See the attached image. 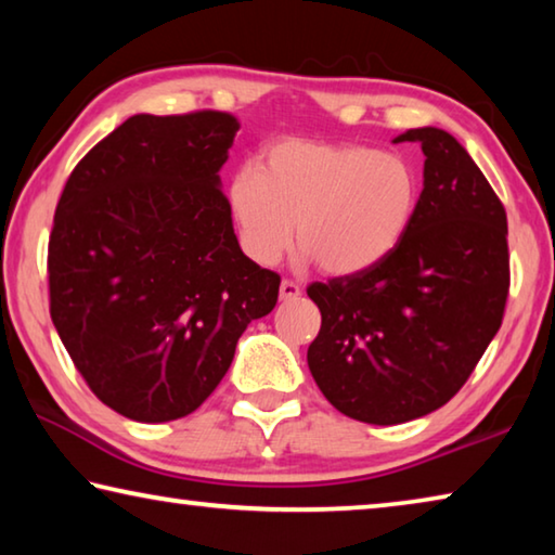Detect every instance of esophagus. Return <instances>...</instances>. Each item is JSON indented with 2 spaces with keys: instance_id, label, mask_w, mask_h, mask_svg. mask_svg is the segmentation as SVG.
Instances as JSON below:
<instances>
[{
  "instance_id": "esophagus-1",
  "label": "esophagus",
  "mask_w": 555,
  "mask_h": 555,
  "mask_svg": "<svg viewBox=\"0 0 555 555\" xmlns=\"http://www.w3.org/2000/svg\"><path fill=\"white\" fill-rule=\"evenodd\" d=\"M298 296H300V286L298 284H294V281H288V279L281 281V286H279V298L281 300H294Z\"/></svg>"
}]
</instances>
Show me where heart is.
<instances>
[{
    "label": "heart",
    "instance_id": "b5f03b06",
    "mask_svg": "<svg viewBox=\"0 0 555 555\" xmlns=\"http://www.w3.org/2000/svg\"><path fill=\"white\" fill-rule=\"evenodd\" d=\"M418 181L397 154L288 139L261 171L230 178L228 208L244 255L271 267L296 244L325 274L352 276L391 255L413 220Z\"/></svg>",
    "mask_w": 555,
    "mask_h": 555
}]
</instances>
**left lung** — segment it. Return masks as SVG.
I'll return each mask as SVG.
<instances>
[{
	"instance_id": "8db88e82",
	"label": "left lung",
	"mask_w": 555,
	"mask_h": 555,
	"mask_svg": "<svg viewBox=\"0 0 555 555\" xmlns=\"http://www.w3.org/2000/svg\"><path fill=\"white\" fill-rule=\"evenodd\" d=\"M418 142L424 191L397 249L360 274L311 284L321 333L308 367L354 421L406 424L448 403L502 325L509 294L506 212L473 156L438 127Z\"/></svg>"
}]
</instances>
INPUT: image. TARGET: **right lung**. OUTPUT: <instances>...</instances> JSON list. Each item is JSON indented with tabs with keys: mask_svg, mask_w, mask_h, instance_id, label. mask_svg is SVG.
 <instances>
[{
	"mask_svg": "<svg viewBox=\"0 0 555 555\" xmlns=\"http://www.w3.org/2000/svg\"><path fill=\"white\" fill-rule=\"evenodd\" d=\"M237 119L134 115L75 166L49 242L51 318L95 397L139 424L193 413L279 274L240 249L220 168Z\"/></svg>",
	"mask_w": 555,
	"mask_h": 555,
	"instance_id": "obj_1",
	"label": "right lung"
}]
</instances>
